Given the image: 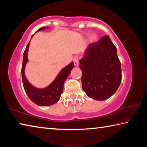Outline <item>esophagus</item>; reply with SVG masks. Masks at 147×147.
<instances>
[{
  "label": "esophagus",
  "instance_id": "1",
  "mask_svg": "<svg viewBox=\"0 0 147 147\" xmlns=\"http://www.w3.org/2000/svg\"><path fill=\"white\" fill-rule=\"evenodd\" d=\"M73 62H74V66H78V63H79V58L78 57H75V58H74L73 59Z\"/></svg>",
  "mask_w": 147,
  "mask_h": 147
}]
</instances>
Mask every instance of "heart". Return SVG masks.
<instances>
[{
	"label": "heart",
	"instance_id": "heart-1",
	"mask_svg": "<svg viewBox=\"0 0 147 147\" xmlns=\"http://www.w3.org/2000/svg\"><path fill=\"white\" fill-rule=\"evenodd\" d=\"M97 34L95 32H91L88 36V41L89 43H93L97 40Z\"/></svg>",
	"mask_w": 147,
	"mask_h": 147
}]
</instances>
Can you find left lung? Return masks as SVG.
<instances>
[{
  "mask_svg": "<svg viewBox=\"0 0 147 147\" xmlns=\"http://www.w3.org/2000/svg\"><path fill=\"white\" fill-rule=\"evenodd\" d=\"M80 63L82 89L89 97L104 100L117 90L122 78L121 62L108 36L89 45Z\"/></svg>",
  "mask_w": 147,
  "mask_h": 147,
  "instance_id": "8db88e82",
  "label": "left lung"
}]
</instances>
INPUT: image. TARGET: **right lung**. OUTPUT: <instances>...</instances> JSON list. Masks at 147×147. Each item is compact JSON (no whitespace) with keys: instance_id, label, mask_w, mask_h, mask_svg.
I'll use <instances>...</instances> for the list:
<instances>
[{"instance_id":"obj_1","label":"right lung","mask_w":147,"mask_h":147,"mask_svg":"<svg viewBox=\"0 0 147 147\" xmlns=\"http://www.w3.org/2000/svg\"><path fill=\"white\" fill-rule=\"evenodd\" d=\"M49 27H42L38 31L43 30ZM34 34L32 36L33 38ZM29 43L27 45L25 51L23 53V65L21 69L22 80L24 91L29 98L37 105L39 106H48L58 102L60 98L61 94L63 91V84L65 80L70 74L72 69L74 67L73 61L65 67L59 72L55 79L50 85L43 88H38L29 82L25 76V67L28 63V52L29 49Z\"/></svg>"}]
</instances>
